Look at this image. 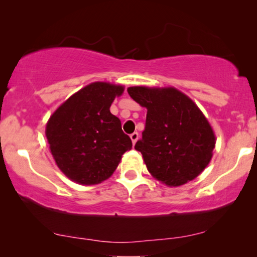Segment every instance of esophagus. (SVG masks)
I'll list each match as a JSON object with an SVG mask.
<instances>
[{
  "label": "esophagus",
  "mask_w": 257,
  "mask_h": 257,
  "mask_svg": "<svg viewBox=\"0 0 257 257\" xmlns=\"http://www.w3.org/2000/svg\"><path fill=\"white\" fill-rule=\"evenodd\" d=\"M130 138H131L132 143H133V145H135V144L137 143V140L139 139V133H138V132H133L132 135L130 136Z\"/></svg>",
  "instance_id": "esophagus-1"
}]
</instances>
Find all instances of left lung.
Returning a JSON list of instances; mask_svg holds the SVG:
<instances>
[{
  "label": "left lung",
  "mask_w": 257,
  "mask_h": 257,
  "mask_svg": "<svg viewBox=\"0 0 257 257\" xmlns=\"http://www.w3.org/2000/svg\"><path fill=\"white\" fill-rule=\"evenodd\" d=\"M127 92L147 108L143 138L135 149L150 173L174 187L198 177L212 159L215 136L194 101L174 87L132 86Z\"/></svg>",
  "instance_id": "left-lung-1"
}]
</instances>
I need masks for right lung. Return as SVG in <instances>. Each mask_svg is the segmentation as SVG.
<instances>
[{
  "instance_id": "right-lung-1",
  "label": "right lung",
  "mask_w": 257,
  "mask_h": 257,
  "mask_svg": "<svg viewBox=\"0 0 257 257\" xmlns=\"http://www.w3.org/2000/svg\"><path fill=\"white\" fill-rule=\"evenodd\" d=\"M124 86L91 83L64 101L49 119L45 136L63 173L77 184L97 185L113 174L132 142L110 112Z\"/></svg>"
}]
</instances>
